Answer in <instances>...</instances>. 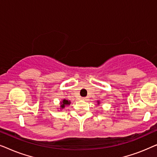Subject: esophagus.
Returning a JSON list of instances; mask_svg holds the SVG:
<instances>
[{"mask_svg":"<svg viewBox=\"0 0 157 157\" xmlns=\"http://www.w3.org/2000/svg\"><path fill=\"white\" fill-rule=\"evenodd\" d=\"M82 98H83V100H84V101H86L88 99L87 97H83Z\"/></svg>","mask_w":157,"mask_h":157,"instance_id":"esophagus-1","label":"esophagus"}]
</instances>
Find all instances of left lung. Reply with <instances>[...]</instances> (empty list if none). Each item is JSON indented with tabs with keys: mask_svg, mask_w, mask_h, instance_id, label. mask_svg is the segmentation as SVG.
Returning a JSON list of instances; mask_svg holds the SVG:
<instances>
[{
	"mask_svg": "<svg viewBox=\"0 0 157 157\" xmlns=\"http://www.w3.org/2000/svg\"><path fill=\"white\" fill-rule=\"evenodd\" d=\"M97 102H98V104H99V103H100V102H99V101H97Z\"/></svg>",
	"mask_w": 157,
	"mask_h": 157,
	"instance_id": "obj_1",
	"label": "left lung"
}]
</instances>
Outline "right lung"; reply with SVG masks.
<instances>
[{
    "label": "right lung",
    "instance_id": "1",
    "mask_svg": "<svg viewBox=\"0 0 157 157\" xmlns=\"http://www.w3.org/2000/svg\"><path fill=\"white\" fill-rule=\"evenodd\" d=\"M70 104H71V101H68V100H66V99H63V101H62L61 102V109H64L65 108V106H68V105H70Z\"/></svg>",
    "mask_w": 157,
    "mask_h": 157
}]
</instances>
